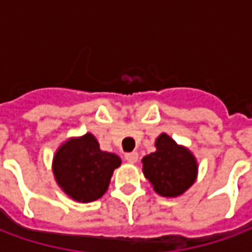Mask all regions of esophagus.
<instances>
[{
    "instance_id": "1",
    "label": "esophagus",
    "mask_w": 252,
    "mask_h": 252,
    "mask_svg": "<svg viewBox=\"0 0 252 252\" xmlns=\"http://www.w3.org/2000/svg\"><path fill=\"white\" fill-rule=\"evenodd\" d=\"M124 158H126V162H129V163H136L137 162V158H139V154L137 153H126V155H124Z\"/></svg>"
}]
</instances>
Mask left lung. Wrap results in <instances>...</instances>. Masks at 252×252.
<instances>
[{
    "label": "left lung",
    "instance_id": "8db88e82",
    "mask_svg": "<svg viewBox=\"0 0 252 252\" xmlns=\"http://www.w3.org/2000/svg\"><path fill=\"white\" fill-rule=\"evenodd\" d=\"M155 146L157 151L142 159L143 173L158 194L181 195L195 181V158L189 150L178 146L166 133L157 139Z\"/></svg>",
    "mask_w": 252,
    "mask_h": 252
}]
</instances>
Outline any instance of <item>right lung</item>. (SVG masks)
<instances>
[{"instance_id":"right-lung-1","label":"right lung","mask_w":252,"mask_h":252,"mask_svg":"<svg viewBox=\"0 0 252 252\" xmlns=\"http://www.w3.org/2000/svg\"><path fill=\"white\" fill-rule=\"evenodd\" d=\"M121 164L115 154L99 150L92 133L67 140L54 157V175L63 191L79 202L98 200Z\"/></svg>"}]
</instances>
